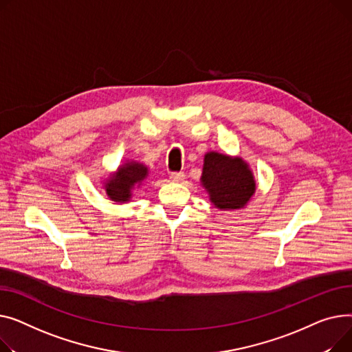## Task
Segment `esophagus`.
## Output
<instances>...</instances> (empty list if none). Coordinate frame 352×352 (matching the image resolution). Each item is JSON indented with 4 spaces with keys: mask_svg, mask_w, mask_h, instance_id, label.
Instances as JSON below:
<instances>
[{
    "mask_svg": "<svg viewBox=\"0 0 352 352\" xmlns=\"http://www.w3.org/2000/svg\"><path fill=\"white\" fill-rule=\"evenodd\" d=\"M170 180L172 182H175V183H180L183 179H184V173L183 172H173V173H170Z\"/></svg>",
    "mask_w": 352,
    "mask_h": 352,
    "instance_id": "1",
    "label": "esophagus"
}]
</instances>
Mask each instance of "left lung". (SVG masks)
<instances>
[{"instance_id": "8db88e82", "label": "left lung", "mask_w": 352, "mask_h": 352, "mask_svg": "<svg viewBox=\"0 0 352 352\" xmlns=\"http://www.w3.org/2000/svg\"><path fill=\"white\" fill-rule=\"evenodd\" d=\"M201 184L210 201L220 210H239L249 203L256 192V180L241 157L219 152L204 155Z\"/></svg>"}]
</instances>
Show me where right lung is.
Listing matches in <instances>:
<instances>
[{
  "mask_svg": "<svg viewBox=\"0 0 352 352\" xmlns=\"http://www.w3.org/2000/svg\"><path fill=\"white\" fill-rule=\"evenodd\" d=\"M148 168L139 162H126L120 164L105 182V192L112 201L125 203L132 197V190L139 188L142 182L148 177Z\"/></svg>",
  "mask_w": 352,
  "mask_h": 352,
  "instance_id": "add662e5",
  "label": "right lung"
}]
</instances>
